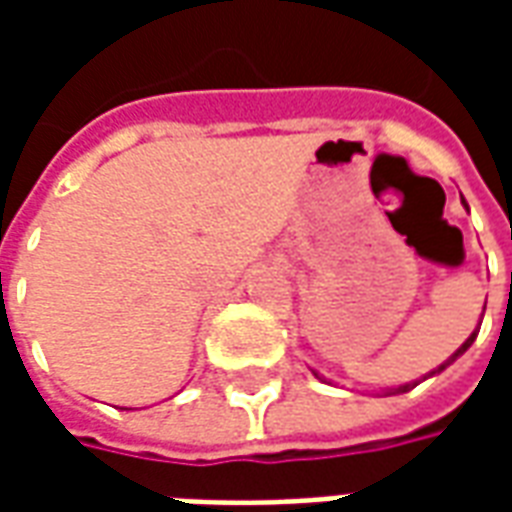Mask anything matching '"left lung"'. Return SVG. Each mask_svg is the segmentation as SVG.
<instances>
[{"label": "left lung", "mask_w": 512, "mask_h": 512, "mask_svg": "<svg viewBox=\"0 0 512 512\" xmlns=\"http://www.w3.org/2000/svg\"><path fill=\"white\" fill-rule=\"evenodd\" d=\"M477 332H480V329H474V332L469 334V337H466V343H463L461 348H458V351H455V354H452L450 359H447V362H444V365H439V367H436V370H433V373H428V376H425V378L436 376V373H441V370H447V367H450L452 362H455V359H458V356H461V354H466V351H469V345L474 343V337H477ZM312 373H315V370H312ZM315 376H318V373H315ZM318 378H321V376H318ZM425 378H419V381H425ZM419 381H411V384H400V386H392V389H386L384 395H403V392H408V389H414V386H417Z\"/></svg>", "instance_id": "obj_1"}]
</instances>
